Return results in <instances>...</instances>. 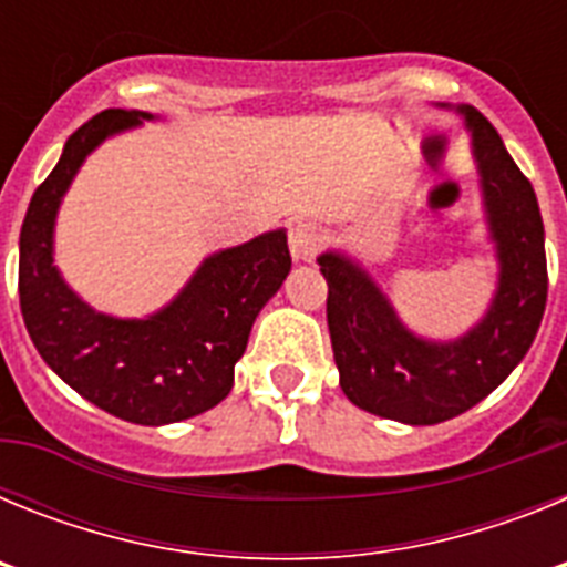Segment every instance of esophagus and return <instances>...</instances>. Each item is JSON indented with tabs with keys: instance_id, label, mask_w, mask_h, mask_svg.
<instances>
[{
	"instance_id": "obj_1",
	"label": "esophagus",
	"mask_w": 567,
	"mask_h": 567,
	"mask_svg": "<svg viewBox=\"0 0 567 567\" xmlns=\"http://www.w3.org/2000/svg\"><path fill=\"white\" fill-rule=\"evenodd\" d=\"M320 247V233L315 224L309 221H295L289 227V252L295 260H312Z\"/></svg>"
}]
</instances>
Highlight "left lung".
Returning a JSON list of instances; mask_svg holds the SVG:
<instances>
[{
  "mask_svg": "<svg viewBox=\"0 0 567 567\" xmlns=\"http://www.w3.org/2000/svg\"><path fill=\"white\" fill-rule=\"evenodd\" d=\"M499 278L488 312L463 338L429 340L394 312L374 278L343 252H323L327 320L340 389L358 409L434 425L488 398L530 349L548 298L537 195L480 110L463 107Z\"/></svg>",
  "mask_w": 567,
  "mask_h": 567,
  "instance_id": "8db88e82",
  "label": "left lung"
}]
</instances>
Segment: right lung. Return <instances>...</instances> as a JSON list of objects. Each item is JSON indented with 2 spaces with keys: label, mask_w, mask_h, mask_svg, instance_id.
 <instances>
[{
  "label": "right lung",
  "mask_w": 567,
  "mask_h": 567,
  "mask_svg": "<svg viewBox=\"0 0 567 567\" xmlns=\"http://www.w3.org/2000/svg\"><path fill=\"white\" fill-rule=\"evenodd\" d=\"M153 115L104 110L70 135L53 173L37 187L19 235V303L44 363L113 417L167 425L221 403L258 312L292 269L287 233L272 229L204 258L187 287L147 318L87 307L53 264L62 195L93 150Z\"/></svg>",
  "instance_id": "1"
}]
</instances>
